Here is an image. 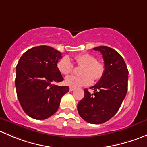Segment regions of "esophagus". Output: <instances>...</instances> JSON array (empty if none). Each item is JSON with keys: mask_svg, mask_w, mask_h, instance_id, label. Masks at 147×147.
Wrapping results in <instances>:
<instances>
[{"mask_svg": "<svg viewBox=\"0 0 147 147\" xmlns=\"http://www.w3.org/2000/svg\"><path fill=\"white\" fill-rule=\"evenodd\" d=\"M74 90H75V88H74V87H69V91L70 92L73 91Z\"/></svg>", "mask_w": 147, "mask_h": 147, "instance_id": "1", "label": "esophagus"}]
</instances>
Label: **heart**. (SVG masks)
<instances>
[{
	"label": "heart",
	"mask_w": 147,
	"mask_h": 147,
	"mask_svg": "<svg viewBox=\"0 0 147 147\" xmlns=\"http://www.w3.org/2000/svg\"><path fill=\"white\" fill-rule=\"evenodd\" d=\"M78 65L83 66L81 69V76L70 75L65 80V84L69 87H76L88 86L92 82V78L98 80L105 72V66L100 62L97 61L96 57L90 53H82L75 57ZM57 69L63 75H67L73 71V63L68 57H63L58 61Z\"/></svg>",
	"instance_id": "1"
}]
</instances>
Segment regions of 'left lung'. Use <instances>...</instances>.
I'll return each mask as SVG.
<instances>
[{"instance_id": "left-lung-1", "label": "left lung", "mask_w": 147, "mask_h": 147, "mask_svg": "<svg viewBox=\"0 0 147 147\" xmlns=\"http://www.w3.org/2000/svg\"><path fill=\"white\" fill-rule=\"evenodd\" d=\"M93 50L100 51L103 57L105 72L99 82L90 87V94L84 89V98L78 105L80 116L90 124H100L110 119L119 110L127 94L128 69L121 55L107 46Z\"/></svg>"}]
</instances>
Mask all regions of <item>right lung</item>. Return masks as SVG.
<instances>
[{"mask_svg": "<svg viewBox=\"0 0 147 147\" xmlns=\"http://www.w3.org/2000/svg\"><path fill=\"white\" fill-rule=\"evenodd\" d=\"M62 53L47 45L29 49L23 53L16 67V88L23 111L35 119H45L58 109L68 86L54 82L63 80L57 64Z\"/></svg>", "mask_w": 147, "mask_h": 147, "instance_id": "1", "label": "right lung"}]
</instances>
